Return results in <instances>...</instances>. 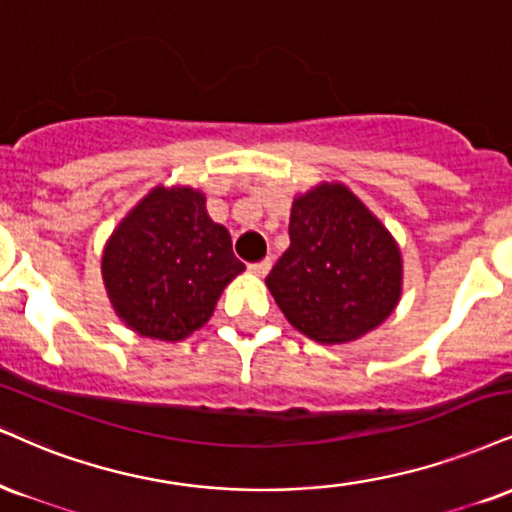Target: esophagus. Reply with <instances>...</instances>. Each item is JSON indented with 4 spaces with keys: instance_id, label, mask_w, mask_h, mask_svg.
<instances>
[{
    "instance_id": "34e87169",
    "label": "esophagus",
    "mask_w": 512,
    "mask_h": 512,
    "mask_svg": "<svg viewBox=\"0 0 512 512\" xmlns=\"http://www.w3.org/2000/svg\"><path fill=\"white\" fill-rule=\"evenodd\" d=\"M269 269H272V260H269V257H264V260L250 264V272L257 274V276H264L269 272Z\"/></svg>"
}]
</instances>
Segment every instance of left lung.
<instances>
[{"instance_id": "left-lung-1", "label": "left lung", "mask_w": 512, "mask_h": 512, "mask_svg": "<svg viewBox=\"0 0 512 512\" xmlns=\"http://www.w3.org/2000/svg\"><path fill=\"white\" fill-rule=\"evenodd\" d=\"M288 236L267 288L295 329L319 343H348L391 315L403 281L400 250L346 186L322 183L300 195Z\"/></svg>"}]
</instances>
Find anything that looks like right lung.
<instances>
[{"mask_svg": "<svg viewBox=\"0 0 512 512\" xmlns=\"http://www.w3.org/2000/svg\"><path fill=\"white\" fill-rule=\"evenodd\" d=\"M245 264L193 188H155L121 221L102 257L116 315L140 336L181 341L212 317Z\"/></svg>", "mask_w": 512, "mask_h": 512, "instance_id": "add662e5", "label": "right lung"}]
</instances>
